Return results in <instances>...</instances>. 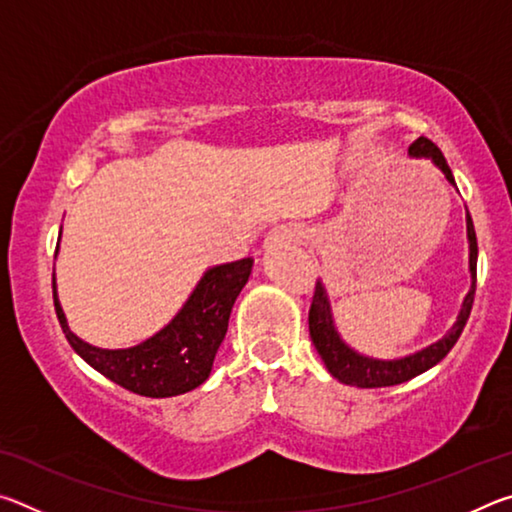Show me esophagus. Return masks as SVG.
<instances>
[{
  "label": "esophagus",
  "mask_w": 512,
  "mask_h": 512,
  "mask_svg": "<svg viewBox=\"0 0 512 512\" xmlns=\"http://www.w3.org/2000/svg\"><path fill=\"white\" fill-rule=\"evenodd\" d=\"M298 239H300V230L298 228H293V225H277V228H273L266 235L264 246L268 250H273V248H282V246L296 244Z\"/></svg>",
  "instance_id": "obj_1"
}]
</instances>
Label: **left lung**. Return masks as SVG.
Returning a JSON list of instances; mask_svg holds the SVG:
<instances>
[{"label":"left lung","instance_id":"left-lung-1","mask_svg":"<svg viewBox=\"0 0 512 512\" xmlns=\"http://www.w3.org/2000/svg\"><path fill=\"white\" fill-rule=\"evenodd\" d=\"M409 153L418 155V158H431L433 164H436V167L445 173V178L449 180V183L456 185L452 169H449L443 151H440L431 140H427V137L415 140L411 144ZM467 239H470L472 289H470V293H467L463 309H461V316H458L456 325L452 327V332H449L445 339H440L438 343L429 345L427 350L415 352V354H411V357H404L397 361L368 359V357H361V354L350 350L348 345L341 341V336L336 334L334 323H332V311H329L327 293L323 289V284L316 282L314 298H311V307H309V336L316 345L320 359L325 361L327 370L332 372V377L343 381V384H352L359 388H384V386H395V384H402V381L418 377L420 372L429 370L431 366H436L440 359L447 357V352L454 348L458 336H461L467 318H470L474 291H476V253H479V248H476V232H474V223H472L470 212H467Z\"/></svg>","mask_w":512,"mask_h":512}]
</instances>
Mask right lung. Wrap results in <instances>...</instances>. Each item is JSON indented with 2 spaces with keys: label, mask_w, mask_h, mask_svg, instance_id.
I'll list each match as a JSON object with an SVG mask.
<instances>
[{
  "label": "right lung",
  "mask_w": 512,
  "mask_h": 512,
  "mask_svg": "<svg viewBox=\"0 0 512 512\" xmlns=\"http://www.w3.org/2000/svg\"><path fill=\"white\" fill-rule=\"evenodd\" d=\"M250 271V257L210 268L178 316L149 341L128 350L92 348L69 332L56 296V280L54 307L69 345L103 377L137 395L173 397L194 391L210 377L216 350L228 332L232 305L246 287Z\"/></svg>",
  "instance_id": "1"
}]
</instances>
